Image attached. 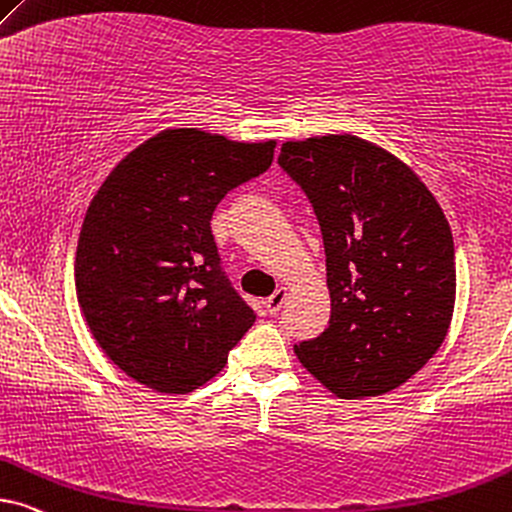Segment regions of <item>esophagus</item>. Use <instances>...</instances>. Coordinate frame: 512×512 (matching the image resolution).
Instances as JSON below:
<instances>
[{
  "label": "esophagus",
  "mask_w": 512,
  "mask_h": 512,
  "mask_svg": "<svg viewBox=\"0 0 512 512\" xmlns=\"http://www.w3.org/2000/svg\"><path fill=\"white\" fill-rule=\"evenodd\" d=\"M284 301H287V289L284 287H280L275 291V294H272L268 301H265V310H268L270 315H277L282 310V305H284Z\"/></svg>",
  "instance_id": "esophagus-1"
}]
</instances>
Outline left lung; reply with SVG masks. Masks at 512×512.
<instances>
[{"label": "left lung", "mask_w": 512, "mask_h": 512, "mask_svg": "<svg viewBox=\"0 0 512 512\" xmlns=\"http://www.w3.org/2000/svg\"><path fill=\"white\" fill-rule=\"evenodd\" d=\"M327 254L329 327L294 345L341 400L409 381L447 336L456 301L451 228L426 183L393 152L353 134L282 143Z\"/></svg>", "instance_id": "left-lung-1"}]
</instances>
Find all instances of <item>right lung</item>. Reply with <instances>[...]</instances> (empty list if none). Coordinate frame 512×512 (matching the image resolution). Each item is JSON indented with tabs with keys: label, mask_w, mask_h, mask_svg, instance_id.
Segmentation results:
<instances>
[{
	"label": "right lung",
	"mask_w": 512,
	"mask_h": 512,
	"mask_svg": "<svg viewBox=\"0 0 512 512\" xmlns=\"http://www.w3.org/2000/svg\"><path fill=\"white\" fill-rule=\"evenodd\" d=\"M272 155L275 141L164 129L98 188L77 242V301L126 376L157 393H192L254 324V310L221 270L211 216Z\"/></svg>",
	"instance_id": "1"
}]
</instances>
